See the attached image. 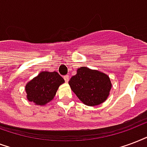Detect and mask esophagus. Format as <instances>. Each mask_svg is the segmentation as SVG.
I'll return each mask as SVG.
<instances>
[{
    "label": "esophagus",
    "instance_id": "esophagus-1",
    "mask_svg": "<svg viewBox=\"0 0 147 147\" xmlns=\"http://www.w3.org/2000/svg\"><path fill=\"white\" fill-rule=\"evenodd\" d=\"M63 79L65 80V81L67 83V82L69 81V75H66V76H64V77H63Z\"/></svg>",
    "mask_w": 147,
    "mask_h": 147
}]
</instances>
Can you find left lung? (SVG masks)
<instances>
[{"label": "left lung", "mask_w": 147, "mask_h": 147, "mask_svg": "<svg viewBox=\"0 0 147 147\" xmlns=\"http://www.w3.org/2000/svg\"><path fill=\"white\" fill-rule=\"evenodd\" d=\"M72 91L85 105L94 107L107 100L112 84L107 74L96 70L81 67L69 81Z\"/></svg>", "instance_id": "1"}]
</instances>
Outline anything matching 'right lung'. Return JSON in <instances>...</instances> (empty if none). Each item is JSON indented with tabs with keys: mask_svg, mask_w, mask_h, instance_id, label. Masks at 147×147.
<instances>
[{
	"mask_svg": "<svg viewBox=\"0 0 147 147\" xmlns=\"http://www.w3.org/2000/svg\"><path fill=\"white\" fill-rule=\"evenodd\" d=\"M64 80L57 72L41 71L25 86L27 99L38 106H45L55 96Z\"/></svg>",
	"mask_w": 147,
	"mask_h": 147,
	"instance_id": "obj_1",
	"label": "right lung"
}]
</instances>
